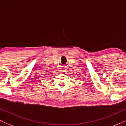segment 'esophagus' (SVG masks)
I'll use <instances>...</instances> for the list:
<instances>
[{"mask_svg":"<svg viewBox=\"0 0 126 126\" xmlns=\"http://www.w3.org/2000/svg\"><path fill=\"white\" fill-rule=\"evenodd\" d=\"M62 72H63V71H62Z\"/></svg>","mask_w":126,"mask_h":126,"instance_id":"esophagus-1","label":"esophagus"}]
</instances>
